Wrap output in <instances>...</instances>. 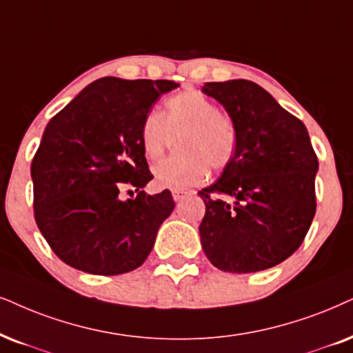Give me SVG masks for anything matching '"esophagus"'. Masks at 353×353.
Here are the masks:
<instances>
[{
  "instance_id": "obj_1",
  "label": "esophagus",
  "mask_w": 353,
  "mask_h": 353,
  "mask_svg": "<svg viewBox=\"0 0 353 353\" xmlns=\"http://www.w3.org/2000/svg\"><path fill=\"white\" fill-rule=\"evenodd\" d=\"M187 197V192L184 190H172V199L176 200V202H181V200H184Z\"/></svg>"
}]
</instances>
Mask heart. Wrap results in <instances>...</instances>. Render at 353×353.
<instances>
[{"mask_svg":"<svg viewBox=\"0 0 353 353\" xmlns=\"http://www.w3.org/2000/svg\"><path fill=\"white\" fill-rule=\"evenodd\" d=\"M179 133L176 153L181 156L153 169L158 189L187 190L207 179L208 166L223 169L234 159L238 135L233 120L203 92L185 89L168 97L161 112L146 114L138 132L141 153L156 161L166 150L168 135Z\"/></svg>","mask_w":353,"mask_h":353,"instance_id":"b5f03b06","label":"heart"}]
</instances>
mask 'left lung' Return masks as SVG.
Masks as SVG:
<instances>
[{
  "label": "left lung",
  "mask_w": 353,
  "mask_h": 353,
  "mask_svg": "<svg viewBox=\"0 0 353 353\" xmlns=\"http://www.w3.org/2000/svg\"><path fill=\"white\" fill-rule=\"evenodd\" d=\"M202 92L225 107L238 135L233 161L199 192L202 249L223 272L270 269L301 246L314 218L318 158L310 135L300 119L248 79L205 83Z\"/></svg>",
  "instance_id": "1"
}]
</instances>
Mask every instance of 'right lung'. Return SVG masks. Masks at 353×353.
<instances>
[{
  "label": "right lung",
  "instance_id": "add662e5",
  "mask_svg": "<svg viewBox=\"0 0 353 353\" xmlns=\"http://www.w3.org/2000/svg\"><path fill=\"white\" fill-rule=\"evenodd\" d=\"M177 86L168 79L105 77L48 122L30 166L34 216L65 264L119 275L146 261L174 200L169 190H143L153 174L138 132L151 105ZM132 186L137 197L123 201L119 192Z\"/></svg>",
  "mask_w": 353,
  "mask_h": 353
}]
</instances>
